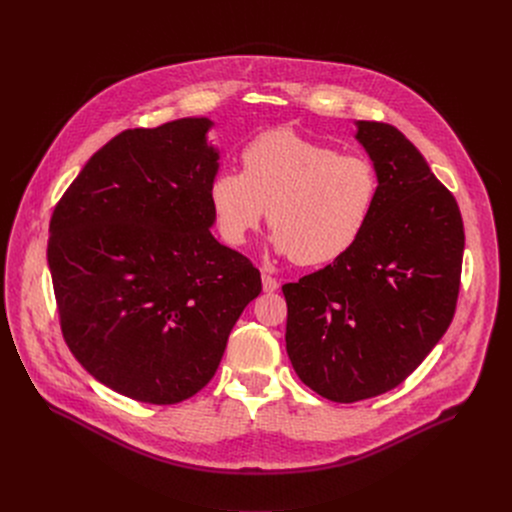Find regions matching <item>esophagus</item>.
<instances>
[{
  "label": "esophagus",
  "mask_w": 512,
  "mask_h": 512,
  "mask_svg": "<svg viewBox=\"0 0 512 512\" xmlns=\"http://www.w3.org/2000/svg\"><path fill=\"white\" fill-rule=\"evenodd\" d=\"M261 281H263V291H267V294H273V291H277V287H279L277 279L271 277V275H267V273L261 275Z\"/></svg>",
  "instance_id": "1"
}]
</instances>
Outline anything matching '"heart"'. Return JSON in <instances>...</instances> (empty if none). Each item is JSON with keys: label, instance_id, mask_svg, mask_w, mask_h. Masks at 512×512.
Wrapping results in <instances>:
<instances>
[{"label": "heart", "instance_id": "1", "mask_svg": "<svg viewBox=\"0 0 512 512\" xmlns=\"http://www.w3.org/2000/svg\"><path fill=\"white\" fill-rule=\"evenodd\" d=\"M241 166L243 172L218 170L208 184L218 235L245 245L267 210L273 247L304 267L344 257L367 231L381 192L371 160L338 154L294 129L253 137Z\"/></svg>", "mask_w": 512, "mask_h": 512}]
</instances>
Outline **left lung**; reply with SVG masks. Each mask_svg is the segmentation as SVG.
<instances>
[{"instance_id": "obj_1", "label": "left lung", "mask_w": 512, "mask_h": 512, "mask_svg": "<svg viewBox=\"0 0 512 512\" xmlns=\"http://www.w3.org/2000/svg\"><path fill=\"white\" fill-rule=\"evenodd\" d=\"M379 172L371 223L332 265L285 283V348L304 385L336 403L401 385L452 324L464 225L452 192L393 125L356 121Z\"/></svg>"}]
</instances>
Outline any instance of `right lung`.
<instances>
[{
    "instance_id": "right-lung-1",
    "label": "right lung",
    "mask_w": 512,
    "mask_h": 512,
    "mask_svg": "<svg viewBox=\"0 0 512 512\" xmlns=\"http://www.w3.org/2000/svg\"><path fill=\"white\" fill-rule=\"evenodd\" d=\"M210 127L186 117L115 135L50 218L62 336L89 375L141 403L174 405L206 387L261 294L259 269L210 233Z\"/></svg>"
}]
</instances>
